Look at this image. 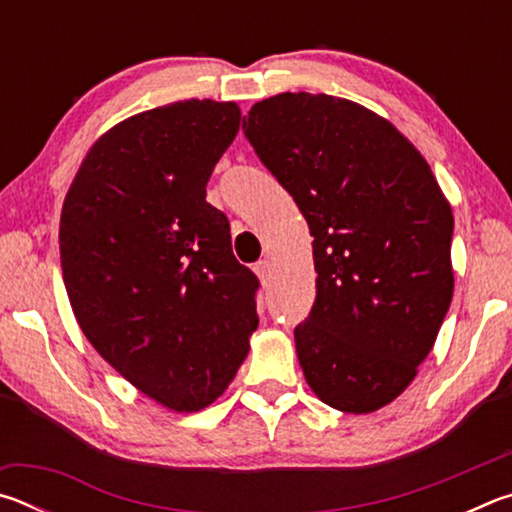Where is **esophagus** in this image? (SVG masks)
Returning a JSON list of instances; mask_svg holds the SVG:
<instances>
[{"instance_id": "obj_1", "label": "esophagus", "mask_w": 512, "mask_h": 512, "mask_svg": "<svg viewBox=\"0 0 512 512\" xmlns=\"http://www.w3.org/2000/svg\"><path fill=\"white\" fill-rule=\"evenodd\" d=\"M253 271L257 273L259 280H262V284L271 280V262H268V259H259V262L253 266Z\"/></svg>"}]
</instances>
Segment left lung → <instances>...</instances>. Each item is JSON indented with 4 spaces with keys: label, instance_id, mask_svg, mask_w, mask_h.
<instances>
[{
    "label": "left lung",
    "instance_id": "left-lung-1",
    "mask_svg": "<svg viewBox=\"0 0 512 512\" xmlns=\"http://www.w3.org/2000/svg\"><path fill=\"white\" fill-rule=\"evenodd\" d=\"M314 237L316 300L296 325L307 384L370 413L411 384L452 305L454 216L418 149L368 108L284 92L244 119Z\"/></svg>",
    "mask_w": 512,
    "mask_h": 512
}]
</instances>
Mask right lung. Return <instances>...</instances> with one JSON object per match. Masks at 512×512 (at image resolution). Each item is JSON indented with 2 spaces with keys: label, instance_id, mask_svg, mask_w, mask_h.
Segmentation results:
<instances>
[{
  "label": "right lung",
  "instance_id": "add662e5",
  "mask_svg": "<svg viewBox=\"0 0 512 512\" xmlns=\"http://www.w3.org/2000/svg\"><path fill=\"white\" fill-rule=\"evenodd\" d=\"M237 103L189 99L121 121L92 146L60 216L74 316L103 359L173 411L212 404L259 325V280L205 201Z\"/></svg>",
  "mask_w": 512,
  "mask_h": 512
}]
</instances>
